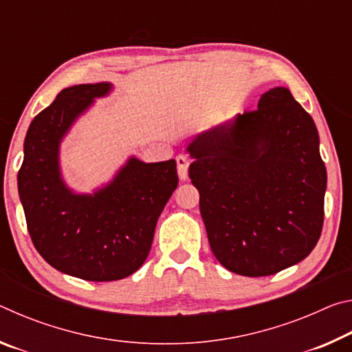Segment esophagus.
Segmentation results:
<instances>
[{
    "instance_id": "34e87169",
    "label": "esophagus",
    "mask_w": 352,
    "mask_h": 352,
    "mask_svg": "<svg viewBox=\"0 0 352 352\" xmlns=\"http://www.w3.org/2000/svg\"><path fill=\"white\" fill-rule=\"evenodd\" d=\"M175 160H177L178 177H180V180H186V178H188V166H189L188 157H184V155H178Z\"/></svg>"
}]
</instances>
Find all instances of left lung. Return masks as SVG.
Wrapping results in <instances>:
<instances>
[{
	"instance_id": "obj_1",
	"label": "left lung",
	"mask_w": 352,
	"mask_h": 352,
	"mask_svg": "<svg viewBox=\"0 0 352 352\" xmlns=\"http://www.w3.org/2000/svg\"><path fill=\"white\" fill-rule=\"evenodd\" d=\"M311 115L287 88L188 147L189 178L214 256L242 276H269L307 258L324 220L326 166Z\"/></svg>"
}]
</instances>
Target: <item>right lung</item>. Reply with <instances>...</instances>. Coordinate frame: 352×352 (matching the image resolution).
I'll list each match as a JSON object with an SVG mask.
<instances>
[{"label": "right lung", "instance_id": "obj_1", "mask_svg": "<svg viewBox=\"0 0 352 352\" xmlns=\"http://www.w3.org/2000/svg\"><path fill=\"white\" fill-rule=\"evenodd\" d=\"M110 83L65 88L34 118L25 140L19 192L34 247L47 264L85 281H116L144 264L155 226L178 184L177 163L130 158L109 186L76 195L58 172V144Z\"/></svg>", "mask_w": 352, "mask_h": 352}]
</instances>
